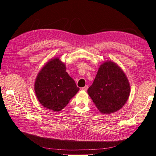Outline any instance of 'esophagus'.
<instances>
[{"instance_id": "1", "label": "esophagus", "mask_w": 156, "mask_h": 156, "mask_svg": "<svg viewBox=\"0 0 156 156\" xmlns=\"http://www.w3.org/2000/svg\"><path fill=\"white\" fill-rule=\"evenodd\" d=\"M87 89H88V86H87V85H86L84 87H83V88H82V90H84V91H86V90H87Z\"/></svg>"}]
</instances>
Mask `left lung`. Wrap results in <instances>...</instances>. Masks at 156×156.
<instances>
[{
	"instance_id": "obj_1",
	"label": "left lung",
	"mask_w": 156,
	"mask_h": 156,
	"mask_svg": "<svg viewBox=\"0 0 156 156\" xmlns=\"http://www.w3.org/2000/svg\"><path fill=\"white\" fill-rule=\"evenodd\" d=\"M88 93L97 108L103 114L121 109L127 101L130 84L124 72L111 61L100 66Z\"/></svg>"
}]
</instances>
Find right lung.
<instances>
[{
    "instance_id": "add662e5",
    "label": "right lung",
    "mask_w": 156,
    "mask_h": 156,
    "mask_svg": "<svg viewBox=\"0 0 156 156\" xmlns=\"http://www.w3.org/2000/svg\"><path fill=\"white\" fill-rule=\"evenodd\" d=\"M59 58L51 59L42 68L35 82L39 102L46 108L60 111L79 90Z\"/></svg>"
}]
</instances>
